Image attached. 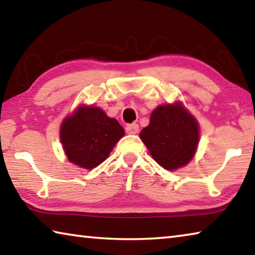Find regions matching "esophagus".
Segmentation results:
<instances>
[{
  "label": "esophagus",
  "mask_w": 255,
  "mask_h": 255,
  "mask_svg": "<svg viewBox=\"0 0 255 255\" xmlns=\"http://www.w3.org/2000/svg\"><path fill=\"white\" fill-rule=\"evenodd\" d=\"M125 130H126V132L129 133V135H135V133H137L138 130H139V127H138L137 124H130L127 125Z\"/></svg>",
  "instance_id": "esophagus-1"
}]
</instances>
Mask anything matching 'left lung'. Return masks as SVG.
I'll return each instance as SVG.
<instances>
[{
    "mask_svg": "<svg viewBox=\"0 0 255 255\" xmlns=\"http://www.w3.org/2000/svg\"><path fill=\"white\" fill-rule=\"evenodd\" d=\"M139 136L150 155L165 170H175L190 162L199 141V127L180 103L157 107Z\"/></svg>",
    "mask_w": 255,
    "mask_h": 255,
    "instance_id": "1",
    "label": "left lung"
}]
</instances>
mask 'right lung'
<instances>
[{"mask_svg":"<svg viewBox=\"0 0 255 255\" xmlns=\"http://www.w3.org/2000/svg\"><path fill=\"white\" fill-rule=\"evenodd\" d=\"M124 135V128L117 120L97 107H80L64 120L60 128V140L67 158L89 170L105 161Z\"/></svg>","mask_w":255,"mask_h":255,"instance_id":"obj_1","label":"right lung"}]
</instances>
